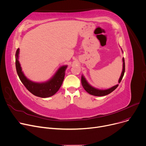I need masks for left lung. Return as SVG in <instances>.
<instances>
[{"instance_id": "1", "label": "left lung", "mask_w": 146, "mask_h": 146, "mask_svg": "<svg viewBox=\"0 0 146 146\" xmlns=\"http://www.w3.org/2000/svg\"><path fill=\"white\" fill-rule=\"evenodd\" d=\"M122 50V49H121ZM122 52L123 53V50ZM124 72H125V63H124V57H123V69H122V72L121 74V76L119 78V83H120L121 80L123 79V77L124 76ZM81 82H82V84L83 87V88L84 89V90L91 95L93 96H106L108 95L109 94H110V93H111L112 92H113L117 87H118L119 84H116L109 89H104V90H102V89H99L95 88V87H93L92 86H91L88 82H87L86 79V78L84 77V76L83 75L82 76V78H81Z\"/></svg>"}]
</instances>
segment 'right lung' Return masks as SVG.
Instances as JSON below:
<instances>
[{
	"mask_svg": "<svg viewBox=\"0 0 146 146\" xmlns=\"http://www.w3.org/2000/svg\"><path fill=\"white\" fill-rule=\"evenodd\" d=\"M19 48L16 52V68L19 79L26 88L33 95L42 98H49L59 90L64 78L67 65L61 66L51 78L46 82L37 83L27 79L24 74L19 61Z\"/></svg>",
	"mask_w": 146,
	"mask_h": 146,
	"instance_id": "obj_1",
	"label": "right lung"
}]
</instances>
